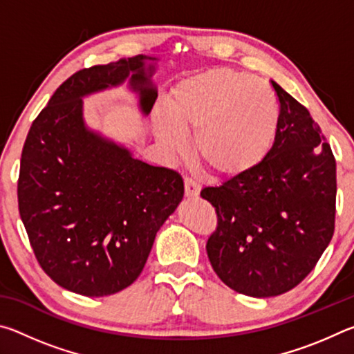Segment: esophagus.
<instances>
[{"mask_svg": "<svg viewBox=\"0 0 354 354\" xmlns=\"http://www.w3.org/2000/svg\"><path fill=\"white\" fill-rule=\"evenodd\" d=\"M184 189H185V196H187V198H196V196H198V194H200L201 185L196 181H194L192 178H185L184 179Z\"/></svg>", "mask_w": 354, "mask_h": 354, "instance_id": "1", "label": "esophagus"}]
</instances>
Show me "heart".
Here are the masks:
<instances>
[{
    "instance_id": "1",
    "label": "heart",
    "mask_w": 354,
    "mask_h": 354,
    "mask_svg": "<svg viewBox=\"0 0 354 354\" xmlns=\"http://www.w3.org/2000/svg\"><path fill=\"white\" fill-rule=\"evenodd\" d=\"M167 120H158L159 140L171 153L185 149L194 134V153L205 169L221 179H241L266 162L278 137L281 107L266 84L243 71L217 68L179 82L165 103Z\"/></svg>"
}]
</instances>
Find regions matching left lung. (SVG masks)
Listing matches in <instances>:
<instances>
[{
  "label": "left lung",
  "mask_w": 354,
  "mask_h": 354,
  "mask_svg": "<svg viewBox=\"0 0 354 354\" xmlns=\"http://www.w3.org/2000/svg\"><path fill=\"white\" fill-rule=\"evenodd\" d=\"M281 107L278 137L259 169L201 198L217 214L207 257L217 277L248 297H277L314 270L335 223V159L301 103L272 81Z\"/></svg>",
  "instance_id": "1"
}]
</instances>
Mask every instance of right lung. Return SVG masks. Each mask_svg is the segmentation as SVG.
Wrapping results in <instances>:
<instances>
[{
	"mask_svg": "<svg viewBox=\"0 0 354 354\" xmlns=\"http://www.w3.org/2000/svg\"><path fill=\"white\" fill-rule=\"evenodd\" d=\"M148 59L76 71L35 117L23 145L17 195L29 243L48 277L80 295L106 297L133 284L184 196L179 173L134 159L82 122L81 97L127 77L142 111H151L158 93Z\"/></svg>",
	"mask_w": 354,
	"mask_h": 354,
	"instance_id": "right-lung-1",
	"label": "right lung"
}]
</instances>
